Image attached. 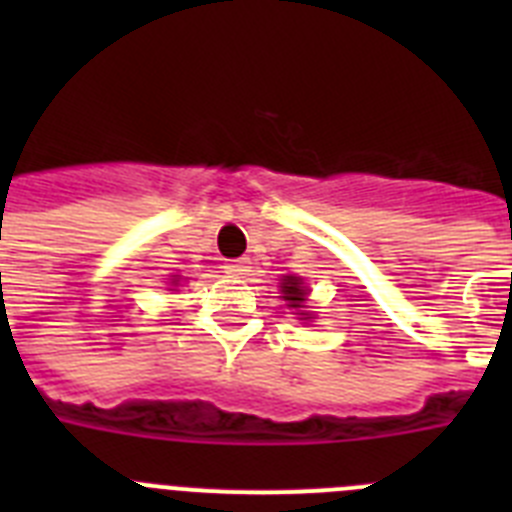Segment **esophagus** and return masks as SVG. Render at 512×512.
I'll return each instance as SVG.
<instances>
[{"label":"esophagus","instance_id":"obj_1","mask_svg":"<svg viewBox=\"0 0 512 512\" xmlns=\"http://www.w3.org/2000/svg\"><path fill=\"white\" fill-rule=\"evenodd\" d=\"M251 261L248 259H238V261H228V264L223 266L225 269V274H230V277H243V274H246L248 269H251Z\"/></svg>","mask_w":512,"mask_h":512}]
</instances>
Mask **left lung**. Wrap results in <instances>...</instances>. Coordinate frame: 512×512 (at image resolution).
<instances>
[{"mask_svg":"<svg viewBox=\"0 0 512 512\" xmlns=\"http://www.w3.org/2000/svg\"><path fill=\"white\" fill-rule=\"evenodd\" d=\"M282 292H284V300L289 302L287 307H297V310H300V307H305L302 302H305V297H307V289L302 287L300 277H284ZM300 315H305V312H300Z\"/></svg>","mask_w":512,"mask_h":512,"instance_id":"obj_1","label":"left lung"}]
</instances>
